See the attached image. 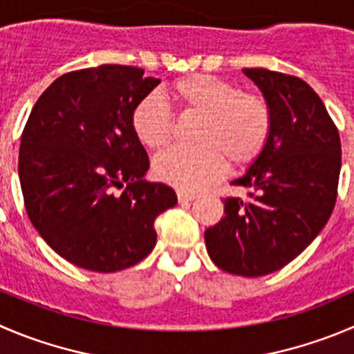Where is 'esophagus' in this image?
<instances>
[{"label": "esophagus", "instance_id": "obj_1", "mask_svg": "<svg viewBox=\"0 0 354 354\" xmlns=\"http://www.w3.org/2000/svg\"><path fill=\"white\" fill-rule=\"evenodd\" d=\"M177 198H179L180 203H187V201H193L196 200L198 194L191 193V191H184V189H179L177 191Z\"/></svg>", "mask_w": 354, "mask_h": 354}]
</instances>
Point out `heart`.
Segmentation results:
<instances>
[{"instance_id":"obj_1","label":"heart","mask_w":354,"mask_h":354,"mask_svg":"<svg viewBox=\"0 0 354 354\" xmlns=\"http://www.w3.org/2000/svg\"><path fill=\"white\" fill-rule=\"evenodd\" d=\"M170 95L184 116L201 118L194 133L196 147L171 149L154 161L158 179L171 186L203 189L225 174L227 160L234 165L257 160L271 137L268 100L241 92L236 83L191 74L171 83ZM130 127L146 149L160 153L174 137V114L160 93L151 92L133 106Z\"/></svg>"}]
</instances>
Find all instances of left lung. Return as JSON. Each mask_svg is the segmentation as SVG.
<instances>
[{
	"label": "left lung",
	"mask_w": 354,
	"mask_h": 354,
	"mask_svg": "<svg viewBox=\"0 0 354 354\" xmlns=\"http://www.w3.org/2000/svg\"><path fill=\"white\" fill-rule=\"evenodd\" d=\"M243 73L271 107V137L231 183L250 191V201L225 198V215L205 231V243L222 271L255 278L294 261L325 227L337 198L341 139L301 78L262 67Z\"/></svg>",
	"instance_id": "obj_1"
}]
</instances>
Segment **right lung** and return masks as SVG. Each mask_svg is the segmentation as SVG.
<instances>
[{
  "label": "right lung",
  "mask_w": 354,
  "mask_h": 354,
  "mask_svg": "<svg viewBox=\"0 0 354 354\" xmlns=\"http://www.w3.org/2000/svg\"><path fill=\"white\" fill-rule=\"evenodd\" d=\"M160 80L118 64L57 78L22 132L19 179L29 218L66 261L97 272L136 266L156 245L154 221L177 194L144 179L149 158L130 127Z\"/></svg>",
  "instance_id": "1"
}]
</instances>
